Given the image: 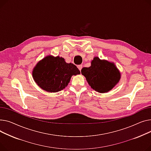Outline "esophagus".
I'll return each mask as SVG.
<instances>
[{
	"label": "esophagus",
	"instance_id": "obj_1",
	"mask_svg": "<svg viewBox=\"0 0 151 151\" xmlns=\"http://www.w3.org/2000/svg\"><path fill=\"white\" fill-rule=\"evenodd\" d=\"M82 67H83V66H82V65H79L77 66V68H78V69H79L80 70H81V69H82Z\"/></svg>",
	"mask_w": 151,
	"mask_h": 151
}]
</instances>
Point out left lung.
Instances as JSON below:
<instances>
[{"label": "left lung", "mask_w": 151, "mask_h": 151, "mask_svg": "<svg viewBox=\"0 0 151 151\" xmlns=\"http://www.w3.org/2000/svg\"><path fill=\"white\" fill-rule=\"evenodd\" d=\"M81 73L93 90L100 93H107L121 79V73L113 62L94 57L91 66L83 68Z\"/></svg>", "instance_id": "left-lung-1"}]
</instances>
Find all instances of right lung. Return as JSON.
Segmentation results:
<instances>
[{"label":"right lung","instance_id":"add662e5","mask_svg":"<svg viewBox=\"0 0 151 151\" xmlns=\"http://www.w3.org/2000/svg\"><path fill=\"white\" fill-rule=\"evenodd\" d=\"M80 74L74 64L66 63L63 58L51 55L39 61L32 70L35 82L41 89L49 93L63 90L73 76Z\"/></svg>","mask_w":151,"mask_h":151}]
</instances>
